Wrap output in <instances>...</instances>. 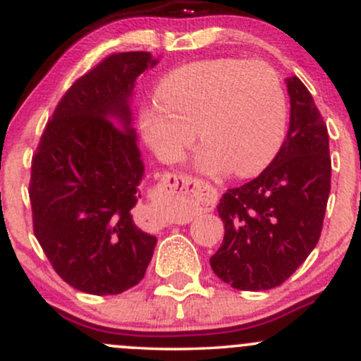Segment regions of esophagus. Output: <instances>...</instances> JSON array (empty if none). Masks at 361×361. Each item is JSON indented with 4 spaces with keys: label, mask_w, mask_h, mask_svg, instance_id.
Wrapping results in <instances>:
<instances>
[{
    "label": "esophagus",
    "mask_w": 361,
    "mask_h": 361,
    "mask_svg": "<svg viewBox=\"0 0 361 361\" xmlns=\"http://www.w3.org/2000/svg\"><path fill=\"white\" fill-rule=\"evenodd\" d=\"M171 178V188L180 198L181 204L188 207H209L212 205V188L204 181L192 176L169 175ZM161 227L168 226V221H161Z\"/></svg>",
    "instance_id": "1"
}]
</instances>
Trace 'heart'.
<instances>
[{
	"label": "heart",
	"mask_w": 361,
	"mask_h": 361,
	"mask_svg": "<svg viewBox=\"0 0 361 361\" xmlns=\"http://www.w3.org/2000/svg\"><path fill=\"white\" fill-rule=\"evenodd\" d=\"M287 127V98L270 64L233 57L192 62L169 73L157 103L140 111L144 139L166 163L180 159L195 142L205 146L198 168H229L251 176L267 166L281 146Z\"/></svg>",
	"instance_id": "obj_1"
}]
</instances>
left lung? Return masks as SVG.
<instances>
[{
  "label": "left lung",
  "instance_id": "obj_1",
  "mask_svg": "<svg viewBox=\"0 0 361 361\" xmlns=\"http://www.w3.org/2000/svg\"><path fill=\"white\" fill-rule=\"evenodd\" d=\"M290 127L279 154L255 180L227 190L217 210L224 241L210 258L238 290L279 287L316 247L331 190L327 127L297 76L287 80Z\"/></svg>",
  "mask_w": 361,
  "mask_h": 361
}]
</instances>
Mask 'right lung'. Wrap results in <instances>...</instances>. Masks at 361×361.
<instances>
[{
    "label": "right lung",
    "mask_w": 361,
    "mask_h": 361,
    "mask_svg": "<svg viewBox=\"0 0 361 361\" xmlns=\"http://www.w3.org/2000/svg\"><path fill=\"white\" fill-rule=\"evenodd\" d=\"M157 59L118 52L73 82L32 159L34 234L66 283L117 295L144 279L157 239L134 221L144 163L132 127L134 82Z\"/></svg>",
    "instance_id": "obj_1"
}]
</instances>
